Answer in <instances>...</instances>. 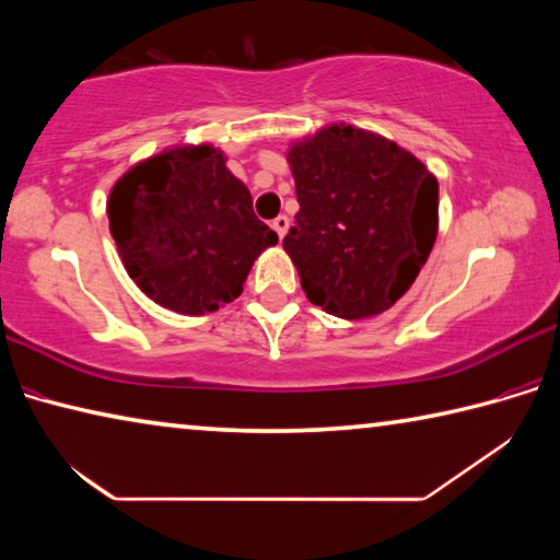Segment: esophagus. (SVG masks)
<instances>
[{"label":"esophagus","instance_id":"34e87169","mask_svg":"<svg viewBox=\"0 0 560 560\" xmlns=\"http://www.w3.org/2000/svg\"><path fill=\"white\" fill-rule=\"evenodd\" d=\"M271 226H273V232L279 234V240H283V236H287V232H289V226H291V220L287 214H279L277 220L271 222Z\"/></svg>","mask_w":560,"mask_h":560}]
</instances>
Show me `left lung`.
Listing matches in <instances>:
<instances>
[{
	"label": "left lung",
	"instance_id": "obj_1",
	"mask_svg": "<svg viewBox=\"0 0 560 560\" xmlns=\"http://www.w3.org/2000/svg\"><path fill=\"white\" fill-rule=\"evenodd\" d=\"M287 160L299 212L283 249L301 289L338 318L383 314L438 240V177L395 140L348 122L293 140Z\"/></svg>",
	"mask_w": 560,
	"mask_h": 560
}]
</instances>
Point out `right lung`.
<instances>
[{
	"label": "right lung",
	"mask_w": 560,
	"mask_h": 560,
	"mask_svg": "<svg viewBox=\"0 0 560 560\" xmlns=\"http://www.w3.org/2000/svg\"><path fill=\"white\" fill-rule=\"evenodd\" d=\"M106 212L128 277L158 306L185 316L234 301L259 254L279 242L210 143L140 160L113 185Z\"/></svg>",
	"instance_id": "right-lung-1"
}]
</instances>
